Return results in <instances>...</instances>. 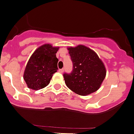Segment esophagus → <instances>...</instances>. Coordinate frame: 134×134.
Here are the masks:
<instances>
[{
  "mask_svg": "<svg viewBox=\"0 0 134 134\" xmlns=\"http://www.w3.org/2000/svg\"><path fill=\"white\" fill-rule=\"evenodd\" d=\"M63 71H64V69H63V68L59 69V72H60V73H63Z\"/></svg>",
  "mask_w": 134,
  "mask_h": 134,
  "instance_id": "obj_1",
  "label": "esophagus"
}]
</instances>
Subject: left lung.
Returning a JSON list of instances; mask_svg holds the SVG:
<instances>
[{"instance_id":"1","label":"left lung","mask_w":134,"mask_h":134,"mask_svg":"<svg viewBox=\"0 0 134 134\" xmlns=\"http://www.w3.org/2000/svg\"><path fill=\"white\" fill-rule=\"evenodd\" d=\"M73 63L71 73L63 74L66 86L81 96L95 92L105 79L106 70L97 54L84 46L68 47Z\"/></svg>"}]
</instances>
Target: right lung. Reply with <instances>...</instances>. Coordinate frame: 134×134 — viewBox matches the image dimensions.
<instances>
[{
	"instance_id": "add662e5",
	"label": "right lung",
	"mask_w": 134,
	"mask_h": 134,
	"mask_svg": "<svg viewBox=\"0 0 134 134\" xmlns=\"http://www.w3.org/2000/svg\"><path fill=\"white\" fill-rule=\"evenodd\" d=\"M59 47L45 44L37 49L28 61L23 78L29 88L39 90L48 85L53 75L57 71Z\"/></svg>"
}]
</instances>
